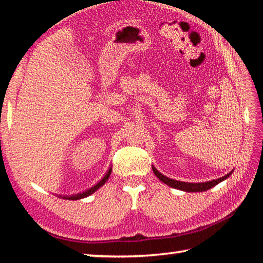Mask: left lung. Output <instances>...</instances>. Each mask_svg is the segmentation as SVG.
<instances>
[{"label":"left lung","mask_w":263,"mask_h":263,"mask_svg":"<svg viewBox=\"0 0 263 263\" xmlns=\"http://www.w3.org/2000/svg\"><path fill=\"white\" fill-rule=\"evenodd\" d=\"M153 172L155 176L158 177L160 181H162L164 184H167L169 186H172V188H175V189H179L182 191H186V193H199V191H206L209 189H211L212 186L217 185L218 183H220L221 181H224L230 177V175L232 174V172H230L228 175L220 177V179H217V180H211V181H208V182H201V183H190V182H182V181H176V180H173V179H169V177L162 175L161 173H160L157 168L152 167Z\"/></svg>","instance_id":"obj_1"}]
</instances>
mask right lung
I'll return each instance as SVG.
<instances>
[{"label":"right lung","mask_w":263,"mask_h":263,"mask_svg":"<svg viewBox=\"0 0 263 263\" xmlns=\"http://www.w3.org/2000/svg\"><path fill=\"white\" fill-rule=\"evenodd\" d=\"M110 174H111V169H110V171H109L108 173H106L105 176H104L103 179H102V180L99 182V183L95 184L94 186H91L90 189H88V190H86V191H83V193H80V194L72 195V196H62V198H65V199H70V201H77V199H81V198H84V197H88L89 195L94 194L97 189L101 188V186L103 185L106 181H108Z\"/></svg>","instance_id":"add662e5"}]
</instances>
